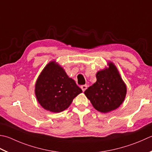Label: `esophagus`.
I'll use <instances>...</instances> for the list:
<instances>
[{
  "label": "esophagus",
  "instance_id": "esophagus-1",
  "mask_svg": "<svg viewBox=\"0 0 152 152\" xmlns=\"http://www.w3.org/2000/svg\"><path fill=\"white\" fill-rule=\"evenodd\" d=\"M87 87H88L87 85H86V84L81 86V88H82V90L83 91H84L86 90V89H87Z\"/></svg>",
  "mask_w": 152,
  "mask_h": 152
}]
</instances>
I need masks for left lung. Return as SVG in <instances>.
I'll use <instances>...</instances> for the list:
<instances>
[{
    "label": "left lung",
    "instance_id": "1",
    "mask_svg": "<svg viewBox=\"0 0 152 152\" xmlns=\"http://www.w3.org/2000/svg\"><path fill=\"white\" fill-rule=\"evenodd\" d=\"M97 81L84 94L97 111L108 113L119 107L125 98L126 87L117 68L110 62L109 68L99 71Z\"/></svg>",
    "mask_w": 152,
    "mask_h": 152
}]
</instances>
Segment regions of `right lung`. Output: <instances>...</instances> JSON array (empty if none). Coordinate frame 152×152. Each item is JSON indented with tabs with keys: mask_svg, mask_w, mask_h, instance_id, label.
Listing matches in <instances>:
<instances>
[{
	"mask_svg": "<svg viewBox=\"0 0 152 152\" xmlns=\"http://www.w3.org/2000/svg\"><path fill=\"white\" fill-rule=\"evenodd\" d=\"M35 96L47 111L60 113L67 109L82 90L54 61L45 67L35 84Z\"/></svg>",
	"mask_w": 152,
	"mask_h": 152,
	"instance_id": "1",
	"label": "right lung"
}]
</instances>
